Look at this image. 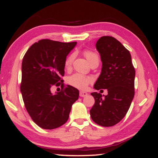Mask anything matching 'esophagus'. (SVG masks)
Instances as JSON below:
<instances>
[{
  "instance_id": "34e87169",
  "label": "esophagus",
  "mask_w": 158,
  "mask_h": 158,
  "mask_svg": "<svg viewBox=\"0 0 158 158\" xmlns=\"http://www.w3.org/2000/svg\"><path fill=\"white\" fill-rule=\"evenodd\" d=\"M87 95V93L85 91H80L79 92V96L80 97H85Z\"/></svg>"
}]
</instances>
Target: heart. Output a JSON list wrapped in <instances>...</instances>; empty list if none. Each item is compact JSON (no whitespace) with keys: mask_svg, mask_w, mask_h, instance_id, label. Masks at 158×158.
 I'll use <instances>...</instances> for the list:
<instances>
[{"mask_svg":"<svg viewBox=\"0 0 158 158\" xmlns=\"http://www.w3.org/2000/svg\"><path fill=\"white\" fill-rule=\"evenodd\" d=\"M84 55H85V57L87 58L90 64L95 61H99V56L95 52L85 50L84 52ZM73 58H74L73 54H71V55L68 56L65 61V66L66 69H69L71 66ZM92 81H93V78L90 77H87V76L81 74V73H74V74L70 76L68 78V83L72 87H74L78 89L86 88L87 86Z\"/></svg>","mask_w":158,"mask_h":158,"instance_id":"obj_1","label":"heart"}]
</instances>
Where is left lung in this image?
Wrapping results in <instances>:
<instances>
[{"mask_svg":"<svg viewBox=\"0 0 158 158\" xmlns=\"http://www.w3.org/2000/svg\"><path fill=\"white\" fill-rule=\"evenodd\" d=\"M95 46L102 69L94 88L106 89L108 95L92 93L95 104L89 113L98 125L111 127L123 119L131 106L135 93V69L130 52L114 37H101Z\"/></svg>","mask_w":158,"mask_h":158,"instance_id":"1","label":"left lung"}]
</instances>
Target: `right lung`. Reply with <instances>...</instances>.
I'll return each instance as SVG.
<instances>
[{"label":"right lung","instance_id":"1","mask_svg":"<svg viewBox=\"0 0 158 158\" xmlns=\"http://www.w3.org/2000/svg\"><path fill=\"white\" fill-rule=\"evenodd\" d=\"M76 45L42 39L24 56L20 91L29 115L41 128L55 129L66 123L73 103L79 98V90L71 85L64 88L61 79L67 55ZM55 83L61 84L63 89L53 95L50 89Z\"/></svg>","mask_w":158,"mask_h":158}]
</instances>
